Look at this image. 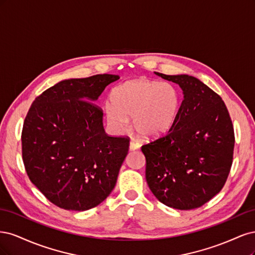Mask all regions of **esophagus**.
I'll list each match as a JSON object with an SVG mask.
<instances>
[{"mask_svg":"<svg viewBox=\"0 0 255 255\" xmlns=\"http://www.w3.org/2000/svg\"><path fill=\"white\" fill-rule=\"evenodd\" d=\"M137 149H139V144H138L136 141H134V140H132L129 142V150H132V151H134V150H137Z\"/></svg>","mask_w":255,"mask_h":255,"instance_id":"obj_1","label":"esophagus"}]
</instances>
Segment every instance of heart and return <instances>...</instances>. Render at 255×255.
<instances>
[{"label":"heart","instance_id":"heart-1","mask_svg":"<svg viewBox=\"0 0 255 255\" xmlns=\"http://www.w3.org/2000/svg\"><path fill=\"white\" fill-rule=\"evenodd\" d=\"M112 104L104 107L106 120L117 132L133 128L144 139H154L170 129L180 110V95L168 83L145 79L126 82L111 92Z\"/></svg>","mask_w":255,"mask_h":255}]
</instances>
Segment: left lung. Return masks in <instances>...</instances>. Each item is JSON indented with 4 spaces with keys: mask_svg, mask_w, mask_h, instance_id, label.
Masks as SVG:
<instances>
[{
    "mask_svg": "<svg viewBox=\"0 0 255 255\" xmlns=\"http://www.w3.org/2000/svg\"><path fill=\"white\" fill-rule=\"evenodd\" d=\"M156 74L179 84L184 99L173 127L141 146L145 180L161 203L194 210L225 186L233 163V123L221 97L201 81Z\"/></svg>",
    "mask_w": 255,
    "mask_h": 255,
    "instance_id": "left-lung-1",
    "label": "left lung"
}]
</instances>
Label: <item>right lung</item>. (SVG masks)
Masks as SVG:
<instances>
[{
	"mask_svg": "<svg viewBox=\"0 0 255 255\" xmlns=\"http://www.w3.org/2000/svg\"><path fill=\"white\" fill-rule=\"evenodd\" d=\"M118 75L97 74L59 82L30 105L23 123L26 173L50 202L87 211L109 197L128 152V136H110L101 107L92 101Z\"/></svg>",
	"mask_w": 255,
	"mask_h": 255,
	"instance_id": "1",
	"label": "right lung"
}]
</instances>
